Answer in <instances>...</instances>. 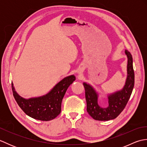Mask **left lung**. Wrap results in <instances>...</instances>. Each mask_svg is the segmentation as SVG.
<instances>
[{"label":"left lung","mask_w":147,"mask_h":147,"mask_svg":"<svg viewBox=\"0 0 147 147\" xmlns=\"http://www.w3.org/2000/svg\"><path fill=\"white\" fill-rule=\"evenodd\" d=\"M125 54L127 57V78L123 88L107 96L108 106L102 107L98 104V94L93 87L83 83L85 90L86 111L95 120L109 121L116 118L124 110L128 102L135 84V73L133 66V57L128 51Z\"/></svg>","instance_id":"obj_1"}]
</instances>
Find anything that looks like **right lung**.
I'll use <instances>...</instances> for the list:
<instances>
[{
  "instance_id": "1",
  "label": "right lung",
  "mask_w": 147,
  "mask_h": 147,
  "mask_svg": "<svg viewBox=\"0 0 147 147\" xmlns=\"http://www.w3.org/2000/svg\"><path fill=\"white\" fill-rule=\"evenodd\" d=\"M76 78L71 75L59 82L47 94L35 98L25 99L15 91L12 83V90L17 104L28 116L37 120L48 121L54 119L61 113L62 100L68 87Z\"/></svg>"
}]
</instances>
